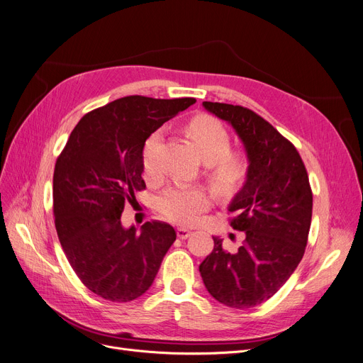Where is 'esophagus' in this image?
<instances>
[{
	"instance_id": "esophagus-1",
	"label": "esophagus",
	"mask_w": 363,
	"mask_h": 363,
	"mask_svg": "<svg viewBox=\"0 0 363 363\" xmlns=\"http://www.w3.org/2000/svg\"><path fill=\"white\" fill-rule=\"evenodd\" d=\"M192 233V228H189V226H183V224H182V226H179L177 228V236L180 238V239H186L189 235H191Z\"/></svg>"
}]
</instances>
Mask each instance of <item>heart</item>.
I'll return each instance as SVG.
<instances>
[{"instance_id": "b5f03b06", "label": "heart", "mask_w": 363, "mask_h": 363, "mask_svg": "<svg viewBox=\"0 0 363 363\" xmlns=\"http://www.w3.org/2000/svg\"><path fill=\"white\" fill-rule=\"evenodd\" d=\"M187 133L196 146L199 157L211 164L214 177L221 184H232L239 174V165L230 157V134L220 119L208 113H198L187 123ZM161 131H153L142 149V165L146 176L160 172L158 147ZM211 195L201 184L172 183L160 195L161 211L177 221H191L201 211L208 208Z\"/></svg>"}]
</instances>
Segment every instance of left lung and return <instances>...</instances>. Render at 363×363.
Returning <instances> with one entry per match:
<instances>
[{"instance_id": "left-lung-1", "label": "left lung", "mask_w": 363, "mask_h": 363, "mask_svg": "<svg viewBox=\"0 0 363 363\" xmlns=\"http://www.w3.org/2000/svg\"><path fill=\"white\" fill-rule=\"evenodd\" d=\"M228 121L244 143L248 169L242 189L229 203L230 226L245 233L236 252L214 239L199 266L205 288L224 306L245 310L269 300L294 273L304 255L313 195L296 146L251 109L203 101Z\"/></svg>"}]
</instances>
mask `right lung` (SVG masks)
<instances>
[{"mask_svg":"<svg viewBox=\"0 0 363 363\" xmlns=\"http://www.w3.org/2000/svg\"><path fill=\"white\" fill-rule=\"evenodd\" d=\"M196 100L128 96L85 113L59 155L53 176L55 224L69 264L99 297L143 296L176 240L164 221L123 228L121 214L142 179L147 137Z\"/></svg>","mask_w":363,"mask_h":363,"instance_id":"1","label":"right lung"}]
</instances>
